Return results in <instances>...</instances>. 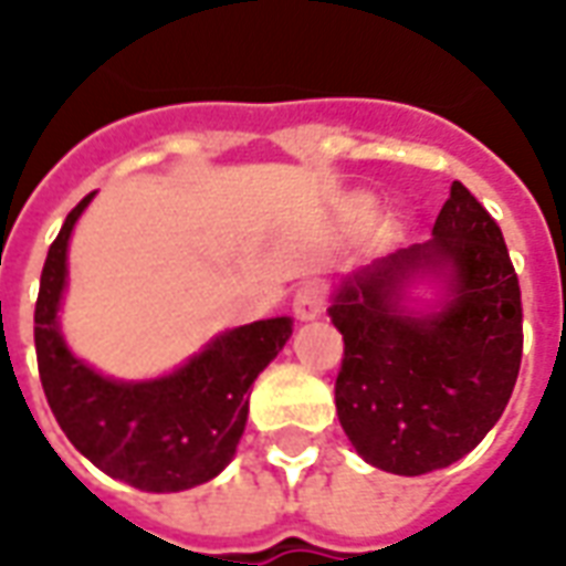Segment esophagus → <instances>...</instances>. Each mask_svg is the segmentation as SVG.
<instances>
[{
  "mask_svg": "<svg viewBox=\"0 0 566 566\" xmlns=\"http://www.w3.org/2000/svg\"><path fill=\"white\" fill-rule=\"evenodd\" d=\"M326 308V287L321 282H305L296 287L294 312L300 321H312Z\"/></svg>",
  "mask_w": 566,
  "mask_h": 566,
  "instance_id": "obj_1",
  "label": "esophagus"
}]
</instances>
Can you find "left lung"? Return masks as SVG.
Instances as JSON below:
<instances>
[{
  "instance_id": "obj_1",
  "label": "left lung",
  "mask_w": 566,
  "mask_h": 566,
  "mask_svg": "<svg viewBox=\"0 0 566 566\" xmlns=\"http://www.w3.org/2000/svg\"><path fill=\"white\" fill-rule=\"evenodd\" d=\"M432 233L342 279L329 305L345 338L338 422L368 464L401 476L471 453L501 420L522 363V291L497 221L453 182ZM422 271L448 275V300L408 313L400 287Z\"/></svg>"
}]
</instances>
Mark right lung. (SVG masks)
I'll use <instances>...</instances> for the list:
<instances>
[{
    "mask_svg": "<svg viewBox=\"0 0 566 566\" xmlns=\"http://www.w3.org/2000/svg\"><path fill=\"white\" fill-rule=\"evenodd\" d=\"M95 195V191H92ZM71 209L48 251L35 303V354L48 405L69 441L95 468L140 492H182L224 471L237 453L254 378L294 333L291 317L237 326L212 338L174 375L125 384L77 359L60 333Z\"/></svg>",
    "mask_w": 566,
    "mask_h": 566,
    "instance_id": "obj_1",
    "label": "right lung"
}]
</instances>
